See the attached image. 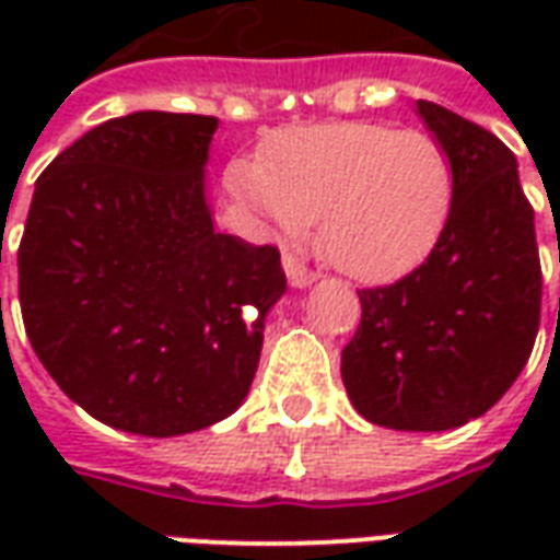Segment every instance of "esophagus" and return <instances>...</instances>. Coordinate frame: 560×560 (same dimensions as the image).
I'll use <instances>...</instances> for the list:
<instances>
[{"label": "esophagus", "instance_id": "obj_1", "mask_svg": "<svg viewBox=\"0 0 560 560\" xmlns=\"http://www.w3.org/2000/svg\"><path fill=\"white\" fill-rule=\"evenodd\" d=\"M284 272H288V279H291L293 288H308V284L317 279V272H312L303 260H296L293 255H284Z\"/></svg>", "mask_w": 560, "mask_h": 560}]
</instances>
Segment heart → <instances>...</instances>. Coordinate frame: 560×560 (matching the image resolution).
Here are the masks:
<instances>
[{
  "label": "heart",
  "mask_w": 560,
  "mask_h": 560,
  "mask_svg": "<svg viewBox=\"0 0 560 560\" xmlns=\"http://www.w3.org/2000/svg\"><path fill=\"white\" fill-rule=\"evenodd\" d=\"M233 188L284 236L317 221V248L357 281H389L432 252L456 197L453 159L425 131L327 122L284 131Z\"/></svg>",
  "instance_id": "obj_1"
}]
</instances>
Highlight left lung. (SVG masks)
I'll use <instances>...</instances> for the list:
<instances>
[{
	"instance_id": "1",
	"label": "left lung",
	"mask_w": 560,
	"mask_h": 560,
	"mask_svg": "<svg viewBox=\"0 0 560 560\" xmlns=\"http://www.w3.org/2000/svg\"><path fill=\"white\" fill-rule=\"evenodd\" d=\"M417 110L453 159V209L420 267L357 291L363 317L341 351V381L369 422L444 432L482 417L525 369L542 272L516 155L441 104Z\"/></svg>"
}]
</instances>
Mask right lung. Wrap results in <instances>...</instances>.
Here are the masks:
<instances>
[{
  "instance_id": "obj_1",
  "label": "right lung",
  "mask_w": 560,
  "mask_h": 560,
  "mask_svg": "<svg viewBox=\"0 0 560 560\" xmlns=\"http://www.w3.org/2000/svg\"><path fill=\"white\" fill-rule=\"evenodd\" d=\"M215 116L107 119L35 183L20 240L23 327L68 399L114 429L173 438L231 417L288 279L276 245L212 228Z\"/></svg>"
}]
</instances>
